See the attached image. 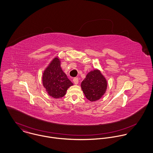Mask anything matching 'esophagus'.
Instances as JSON below:
<instances>
[{
  "instance_id": "1",
  "label": "esophagus",
  "mask_w": 153,
  "mask_h": 153,
  "mask_svg": "<svg viewBox=\"0 0 153 153\" xmlns=\"http://www.w3.org/2000/svg\"><path fill=\"white\" fill-rule=\"evenodd\" d=\"M73 82H74V83L75 85H77V84H78V82H79L78 78H74Z\"/></svg>"
}]
</instances>
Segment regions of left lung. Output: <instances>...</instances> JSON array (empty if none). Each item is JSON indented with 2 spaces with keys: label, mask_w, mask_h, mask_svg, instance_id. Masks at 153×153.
<instances>
[{
  "label": "left lung",
  "mask_w": 153,
  "mask_h": 153,
  "mask_svg": "<svg viewBox=\"0 0 153 153\" xmlns=\"http://www.w3.org/2000/svg\"><path fill=\"white\" fill-rule=\"evenodd\" d=\"M107 87V80L97 69L89 72L81 82L82 89L90 101L100 100L105 94Z\"/></svg>",
  "instance_id": "left-lung-1"
}]
</instances>
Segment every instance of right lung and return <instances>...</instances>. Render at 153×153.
Returning a JSON list of instances; mask_svg holds the SVG:
<instances>
[{"label":"right lung","mask_w":153,"mask_h":153,"mask_svg":"<svg viewBox=\"0 0 153 153\" xmlns=\"http://www.w3.org/2000/svg\"><path fill=\"white\" fill-rule=\"evenodd\" d=\"M42 82L48 94L54 98L63 97L68 88L73 85L62 70L60 60L57 57L45 70Z\"/></svg>","instance_id":"obj_1"}]
</instances>
